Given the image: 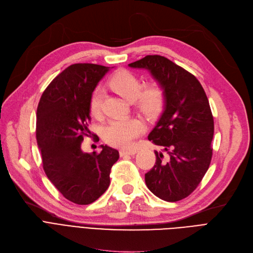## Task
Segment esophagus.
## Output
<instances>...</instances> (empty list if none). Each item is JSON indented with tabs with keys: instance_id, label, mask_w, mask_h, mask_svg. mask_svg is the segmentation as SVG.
Wrapping results in <instances>:
<instances>
[{
	"instance_id": "1",
	"label": "esophagus",
	"mask_w": 253,
	"mask_h": 253,
	"mask_svg": "<svg viewBox=\"0 0 253 253\" xmlns=\"http://www.w3.org/2000/svg\"><path fill=\"white\" fill-rule=\"evenodd\" d=\"M137 149L136 148H128V149H123L120 150V155L124 156L126 154H128V155H134L137 153Z\"/></svg>"
}]
</instances>
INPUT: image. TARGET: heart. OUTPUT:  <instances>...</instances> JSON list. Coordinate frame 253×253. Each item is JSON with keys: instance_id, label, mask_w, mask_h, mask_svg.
Listing matches in <instances>:
<instances>
[{"instance_id": "heart-1", "label": "heart", "mask_w": 253, "mask_h": 253, "mask_svg": "<svg viewBox=\"0 0 253 253\" xmlns=\"http://www.w3.org/2000/svg\"><path fill=\"white\" fill-rule=\"evenodd\" d=\"M108 85L126 100L131 101L135 109L147 118H155L163 110L166 93L159 79L152 78L142 85L140 77L133 72L119 70L110 77ZM103 102L104 92L97 87L89 100V113L92 117H101ZM144 130L145 125L141 118H114L105 126L104 139L114 146H127Z\"/></svg>"}]
</instances>
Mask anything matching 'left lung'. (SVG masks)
I'll return each instance as SVG.
<instances>
[{
	"label": "left lung",
	"mask_w": 253,
	"mask_h": 253,
	"mask_svg": "<svg viewBox=\"0 0 253 253\" xmlns=\"http://www.w3.org/2000/svg\"><path fill=\"white\" fill-rule=\"evenodd\" d=\"M145 68L165 88V110L148 139L167 153L145 174L149 190L167 202L188 197L205 176L212 159L214 120L205 90L195 75L162 55L128 65Z\"/></svg>",
	"instance_id": "1"
}]
</instances>
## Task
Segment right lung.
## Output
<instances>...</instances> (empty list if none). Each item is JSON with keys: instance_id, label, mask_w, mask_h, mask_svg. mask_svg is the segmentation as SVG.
I'll use <instances>...</instances> for the list:
<instances>
[{"instance_id": "1", "label": "right lung", "mask_w": 253, "mask_h": 253, "mask_svg": "<svg viewBox=\"0 0 253 253\" xmlns=\"http://www.w3.org/2000/svg\"><path fill=\"white\" fill-rule=\"evenodd\" d=\"M108 68L74 64L59 73L43 91L37 109L36 138L43 170L51 183L69 201L88 205L110 184V172L117 162L116 149L101 146L100 152L84 153V137L89 130V100Z\"/></svg>"}]
</instances>
